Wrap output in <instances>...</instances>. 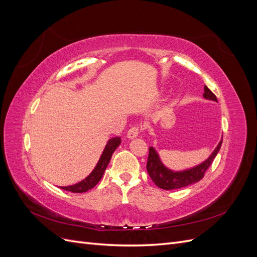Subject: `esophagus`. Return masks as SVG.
Here are the masks:
<instances>
[{
    "label": "esophagus",
    "mask_w": 257,
    "mask_h": 257,
    "mask_svg": "<svg viewBox=\"0 0 257 257\" xmlns=\"http://www.w3.org/2000/svg\"><path fill=\"white\" fill-rule=\"evenodd\" d=\"M139 133H141V127H139V126H132V127L127 131L126 136H127V138H130V139H133V138L137 137Z\"/></svg>",
    "instance_id": "esophagus-1"
}]
</instances>
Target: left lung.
Segmentation results:
<instances>
[{
  "label": "left lung",
  "instance_id": "1",
  "mask_svg": "<svg viewBox=\"0 0 257 257\" xmlns=\"http://www.w3.org/2000/svg\"><path fill=\"white\" fill-rule=\"evenodd\" d=\"M204 90H205V93H204L205 98L217 102L216 96L211 91H210V89H208V87H206V85ZM221 145H222V141L219 143L214 151L204 163H201V164L193 168L182 170V172H173V170L165 167L161 162L158 152L155 151L154 148L150 147L149 157H148V162H147L148 174H149L152 181L157 184L160 189H163V190L181 189V188H184V186L196 183L204 178L206 170L209 168L210 165L212 164V162L216 157L217 152L220 151Z\"/></svg>",
  "mask_w": 257,
  "mask_h": 257
}]
</instances>
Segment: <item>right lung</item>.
I'll return each mask as SVG.
<instances>
[{"mask_svg":"<svg viewBox=\"0 0 257 257\" xmlns=\"http://www.w3.org/2000/svg\"><path fill=\"white\" fill-rule=\"evenodd\" d=\"M121 144V138L120 137H113L108 141L105 149L100 155L99 161L97 162V164L95 168L93 169V172L85 178L82 181L73 184V185H68V186H61V189H63L65 191L72 192V193H83L91 190L92 188L99 182L100 179H102L106 167L108 166L110 162V159L112 157V153L115 151L116 148Z\"/></svg>","mask_w":257,"mask_h":257,"instance_id":"1","label":"right lung"}]
</instances>
